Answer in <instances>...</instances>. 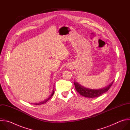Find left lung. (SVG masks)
Returning a JSON list of instances; mask_svg holds the SVG:
<instances>
[{"mask_svg": "<svg viewBox=\"0 0 130 130\" xmlns=\"http://www.w3.org/2000/svg\"><path fill=\"white\" fill-rule=\"evenodd\" d=\"M114 81L110 83L108 85L105 86V87L101 89H90L88 88L85 87L84 86L81 85L78 82L74 81V84L75 86V88L76 90L79 92V93L87 98H96L100 96L103 94L105 93V92L107 91L108 89L110 88L111 86L112 85Z\"/></svg>", "mask_w": 130, "mask_h": 130, "instance_id": "left-lung-1", "label": "left lung"}]
</instances>
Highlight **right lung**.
Masks as SVG:
<instances>
[{
    "instance_id": "right-lung-1",
    "label": "right lung",
    "mask_w": 130,
    "mask_h": 130,
    "mask_svg": "<svg viewBox=\"0 0 130 130\" xmlns=\"http://www.w3.org/2000/svg\"><path fill=\"white\" fill-rule=\"evenodd\" d=\"M54 90L53 89V91H52V94H51V95L50 96V97H49V98H48V99H46L45 100H44V101H42V102H40V103H34V104H35V105H41V104H44V103H45L46 102H47L52 97V96L53 95V94H54Z\"/></svg>"
}]
</instances>
